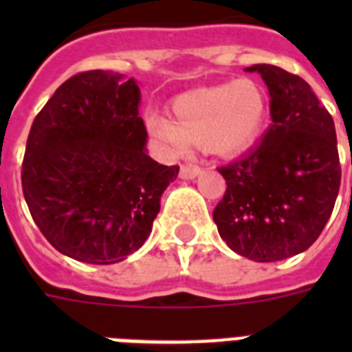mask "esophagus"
I'll return each mask as SVG.
<instances>
[{"label":"esophagus","instance_id":"esophagus-1","mask_svg":"<svg viewBox=\"0 0 352 352\" xmlns=\"http://www.w3.org/2000/svg\"><path fill=\"white\" fill-rule=\"evenodd\" d=\"M201 171H203V170H201L199 166L182 164L181 166V173H179V175H181V179H195V177H197Z\"/></svg>","mask_w":352,"mask_h":352}]
</instances>
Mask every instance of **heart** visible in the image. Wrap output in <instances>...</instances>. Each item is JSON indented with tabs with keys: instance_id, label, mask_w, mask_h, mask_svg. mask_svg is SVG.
Wrapping results in <instances>:
<instances>
[{
	"instance_id": "1",
	"label": "heart",
	"mask_w": 352,
	"mask_h": 352,
	"mask_svg": "<svg viewBox=\"0 0 352 352\" xmlns=\"http://www.w3.org/2000/svg\"><path fill=\"white\" fill-rule=\"evenodd\" d=\"M268 111L267 93L256 80L201 87L171 102V120L151 117L148 129L171 155L204 144L219 157L245 151L261 131Z\"/></svg>"
}]
</instances>
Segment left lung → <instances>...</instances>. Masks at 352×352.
Returning <instances> with one entry per match:
<instances>
[{"label": "left lung", "instance_id": "left-lung-1", "mask_svg": "<svg viewBox=\"0 0 352 352\" xmlns=\"http://www.w3.org/2000/svg\"><path fill=\"white\" fill-rule=\"evenodd\" d=\"M246 71L267 84L272 124L256 148L219 168L226 192L214 221L239 256L281 261L307 250L333 214L342 181L336 129L298 74L267 63Z\"/></svg>", "mask_w": 352, "mask_h": 352}]
</instances>
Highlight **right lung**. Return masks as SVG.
Here are the masks:
<instances>
[{"label":"right lung","mask_w":352,"mask_h":352,"mask_svg":"<svg viewBox=\"0 0 352 352\" xmlns=\"http://www.w3.org/2000/svg\"><path fill=\"white\" fill-rule=\"evenodd\" d=\"M140 89L122 74L65 80L30 127L21 188L36 226L76 261H124L148 239L179 166L146 153Z\"/></svg>","instance_id":"obj_1"}]
</instances>
